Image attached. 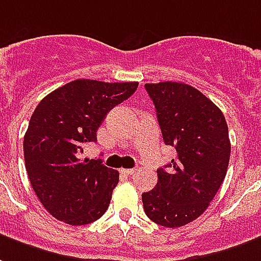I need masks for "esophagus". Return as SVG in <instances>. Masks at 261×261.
I'll use <instances>...</instances> for the list:
<instances>
[{
	"label": "esophagus",
	"instance_id": "obj_1",
	"mask_svg": "<svg viewBox=\"0 0 261 261\" xmlns=\"http://www.w3.org/2000/svg\"><path fill=\"white\" fill-rule=\"evenodd\" d=\"M120 171H121V174L130 177V175H134V173H136V169H121Z\"/></svg>",
	"mask_w": 261,
	"mask_h": 261
}]
</instances>
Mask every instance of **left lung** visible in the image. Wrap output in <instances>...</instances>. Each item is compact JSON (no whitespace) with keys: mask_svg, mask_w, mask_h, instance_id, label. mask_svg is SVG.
Masks as SVG:
<instances>
[{"mask_svg":"<svg viewBox=\"0 0 261 261\" xmlns=\"http://www.w3.org/2000/svg\"><path fill=\"white\" fill-rule=\"evenodd\" d=\"M166 145L175 159L158 170V184L142 194L153 223L175 228L199 217L220 190L228 169L231 144L223 112L184 83L145 84Z\"/></svg>","mask_w":261,"mask_h":261,"instance_id":"1","label":"left lung"}]
</instances>
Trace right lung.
Masks as SVG:
<instances>
[{"label":"right lung","mask_w":261,"mask_h":261,"mask_svg":"<svg viewBox=\"0 0 261 261\" xmlns=\"http://www.w3.org/2000/svg\"><path fill=\"white\" fill-rule=\"evenodd\" d=\"M138 83L79 79L48 94L33 112L23 153L32 188L55 219L70 225L95 221L109 207L119 171L80 159L96 141L108 112L128 99Z\"/></svg>","instance_id":"add662e5"}]
</instances>
